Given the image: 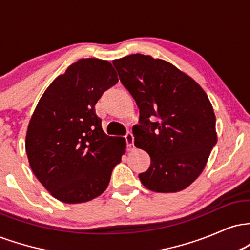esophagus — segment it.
<instances>
[{
	"mask_svg": "<svg viewBox=\"0 0 250 250\" xmlns=\"http://www.w3.org/2000/svg\"><path fill=\"white\" fill-rule=\"evenodd\" d=\"M125 142H127L128 150H133L134 149V135L131 134L130 131H128V133L125 134Z\"/></svg>",
	"mask_w": 250,
	"mask_h": 250,
	"instance_id": "34e87169",
	"label": "esophagus"
}]
</instances>
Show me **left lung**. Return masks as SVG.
Segmentation results:
<instances>
[{
    "label": "left lung",
    "mask_w": 250,
    "mask_h": 250,
    "mask_svg": "<svg viewBox=\"0 0 250 250\" xmlns=\"http://www.w3.org/2000/svg\"><path fill=\"white\" fill-rule=\"evenodd\" d=\"M113 64L140 109L134 145L151 160L140 181L156 193L183 190L202 173L217 141L207 94L163 60L134 54Z\"/></svg>",
    "instance_id": "1"
}]
</instances>
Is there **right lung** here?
<instances>
[{
  "instance_id": "right-lung-1",
  "label": "right lung",
  "mask_w": 250,
  "mask_h": 250,
  "mask_svg": "<svg viewBox=\"0 0 250 250\" xmlns=\"http://www.w3.org/2000/svg\"><path fill=\"white\" fill-rule=\"evenodd\" d=\"M119 79L111 63L81 59L56 77L31 116L25 151L43 187L64 203L100 196L125 151L123 137L102 130L95 104Z\"/></svg>"
}]
</instances>
